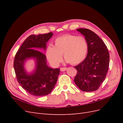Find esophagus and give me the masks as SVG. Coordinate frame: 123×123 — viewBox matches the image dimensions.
<instances>
[{"label":"esophagus","instance_id":"obj_1","mask_svg":"<svg viewBox=\"0 0 123 123\" xmlns=\"http://www.w3.org/2000/svg\"><path fill=\"white\" fill-rule=\"evenodd\" d=\"M67 69V68L66 67H62V68H61L60 69L61 71H66Z\"/></svg>","mask_w":123,"mask_h":123}]
</instances>
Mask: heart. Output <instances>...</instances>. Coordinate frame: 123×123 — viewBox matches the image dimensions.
Returning a JSON list of instances; mask_svg holds the SVG:
<instances>
[{"instance_id":"heart-1","label":"heart","mask_w":123,"mask_h":123,"mask_svg":"<svg viewBox=\"0 0 123 123\" xmlns=\"http://www.w3.org/2000/svg\"><path fill=\"white\" fill-rule=\"evenodd\" d=\"M54 47L48 46L46 56L50 64L57 66L62 61V55L71 65H77L84 61L88 52L87 41L83 36L66 34L56 38Z\"/></svg>"}]
</instances>
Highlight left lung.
Wrapping results in <instances>:
<instances>
[{
    "label": "left lung",
    "instance_id": "obj_1",
    "mask_svg": "<svg viewBox=\"0 0 123 123\" xmlns=\"http://www.w3.org/2000/svg\"><path fill=\"white\" fill-rule=\"evenodd\" d=\"M85 37L88 53L84 60L74 67L77 74L74 83L81 90H97L105 80L109 66V53L103 40L88 29H77Z\"/></svg>",
    "mask_w": 123,
    "mask_h": 123
}]
</instances>
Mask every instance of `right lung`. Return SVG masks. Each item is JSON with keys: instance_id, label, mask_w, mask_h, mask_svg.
Returning a JSON list of instances; mask_svg holds the SVG:
<instances>
[{"instance_id": "obj_1", "label": "right lung", "mask_w": 123, "mask_h": 123, "mask_svg": "<svg viewBox=\"0 0 123 123\" xmlns=\"http://www.w3.org/2000/svg\"><path fill=\"white\" fill-rule=\"evenodd\" d=\"M53 33L31 35L24 41L14 58V68L18 83L29 93L34 96H45L50 94L56 83L60 69H52L47 65L46 55L36 50H46L47 42ZM34 58L36 60V69L28 74L23 65L26 59Z\"/></svg>"}]
</instances>
